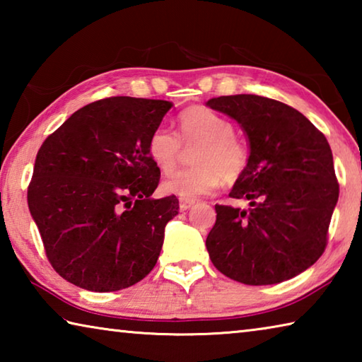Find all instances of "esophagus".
I'll return each mask as SVG.
<instances>
[{
    "instance_id": "obj_1",
    "label": "esophagus",
    "mask_w": 362,
    "mask_h": 362,
    "mask_svg": "<svg viewBox=\"0 0 362 362\" xmlns=\"http://www.w3.org/2000/svg\"><path fill=\"white\" fill-rule=\"evenodd\" d=\"M194 204V201L193 199H180L179 201V207H180V211H188L189 207H192Z\"/></svg>"
}]
</instances>
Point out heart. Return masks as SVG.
<instances>
[{
	"label": "heart",
	"mask_w": 362,
	"mask_h": 362,
	"mask_svg": "<svg viewBox=\"0 0 362 362\" xmlns=\"http://www.w3.org/2000/svg\"><path fill=\"white\" fill-rule=\"evenodd\" d=\"M179 134L166 126L156 127L148 140V156L163 174H169L179 163L182 144L194 145V168L183 169L164 179L161 189L180 199H194L216 192L220 183H233L246 173L249 148L238 136L235 126L217 112L192 107L179 118Z\"/></svg>",
	"instance_id": "b5f03b06"
}]
</instances>
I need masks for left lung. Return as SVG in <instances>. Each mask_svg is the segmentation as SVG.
<instances>
[{
  "label": "left lung",
  "mask_w": 362,
  "mask_h": 362,
  "mask_svg": "<svg viewBox=\"0 0 362 362\" xmlns=\"http://www.w3.org/2000/svg\"><path fill=\"white\" fill-rule=\"evenodd\" d=\"M206 105L236 119L250 148L246 173L230 192L250 207L216 204L206 240L214 267L249 286L297 276L326 249L339 201L327 139L296 108L268 97L222 95Z\"/></svg>",
  "instance_id": "8db88e82"
}]
</instances>
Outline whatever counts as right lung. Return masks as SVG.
<instances>
[{
	"label": "right lung",
	"mask_w": 362,
	"mask_h": 362,
	"mask_svg": "<svg viewBox=\"0 0 362 362\" xmlns=\"http://www.w3.org/2000/svg\"><path fill=\"white\" fill-rule=\"evenodd\" d=\"M173 102L108 97L73 113L36 155L28 209L52 268L86 291L113 292L148 274L179 199H153L148 140Z\"/></svg>",
	"instance_id": "1"
}]
</instances>
